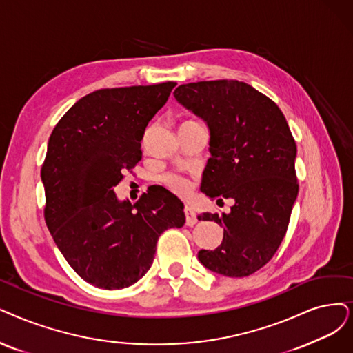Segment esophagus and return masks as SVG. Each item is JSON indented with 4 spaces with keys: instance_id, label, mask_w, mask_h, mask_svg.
Returning <instances> with one entry per match:
<instances>
[{
    "instance_id": "obj_1",
    "label": "esophagus",
    "mask_w": 353,
    "mask_h": 353,
    "mask_svg": "<svg viewBox=\"0 0 353 353\" xmlns=\"http://www.w3.org/2000/svg\"><path fill=\"white\" fill-rule=\"evenodd\" d=\"M184 213H185V223H187V225H194L196 223V216H195V213L192 211V208L185 205Z\"/></svg>"
}]
</instances>
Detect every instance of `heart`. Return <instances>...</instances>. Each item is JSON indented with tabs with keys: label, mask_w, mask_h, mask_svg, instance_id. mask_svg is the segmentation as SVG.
Instances as JSON below:
<instances>
[{
	"label": "heart",
	"mask_w": 353,
	"mask_h": 353,
	"mask_svg": "<svg viewBox=\"0 0 353 353\" xmlns=\"http://www.w3.org/2000/svg\"><path fill=\"white\" fill-rule=\"evenodd\" d=\"M161 182L176 195H187L191 190V182L184 175L176 172H168L161 176Z\"/></svg>",
	"instance_id": "1"
}]
</instances>
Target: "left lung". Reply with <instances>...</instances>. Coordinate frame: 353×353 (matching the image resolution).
Instances as JSON below:
<instances>
[{
    "label": "left lung",
    "mask_w": 353,
    "mask_h": 353,
    "mask_svg": "<svg viewBox=\"0 0 353 353\" xmlns=\"http://www.w3.org/2000/svg\"><path fill=\"white\" fill-rule=\"evenodd\" d=\"M174 95L210 129L201 191L217 204L234 201L229 214L199 216L224 230L221 245L201 249L199 259L224 276L252 275L276 253L299 194L288 123L271 98L236 79L184 83Z\"/></svg>",
    "instance_id": "8db88e82"
}]
</instances>
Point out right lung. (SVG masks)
<instances>
[{
    "label": "right lung",
    "mask_w": 353,
    "mask_h": 353,
    "mask_svg": "<svg viewBox=\"0 0 353 353\" xmlns=\"http://www.w3.org/2000/svg\"><path fill=\"white\" fill-rule=\"evenodd\" d=\"M176 82L104 88L82 97L54 125L41 165L45 221L66 262L104 290L130 287L153 262L159 236L185 223L184 204L149 190L134 204L112 191L142 159L146 125Z\"/></svg>",
    "instance_id": "obj_1"
}]
</instances>
